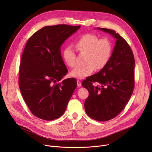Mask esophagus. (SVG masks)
Returning a JSON list of instances; mask_svg holds the SVG:
<instances>
[{
    "label": "esophagus",
    "mask_w": 152,
    "mask_h": 152,
    "mask_svg": "<svg viewBox=\"0 0 152 152\" xmlns=\"http://www.w3.org/2000/svg\"><path fill=\"white\" fill-rule=\"evenodd\" d=\"M77 85L78 87H80V86H82V84H81V82L79 80H77Z\"/></svg>",
    "instance_id": "esophagus-1"
}]
</instances>
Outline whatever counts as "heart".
Segmentation results:
<instances>
[{"mask_svg": "<svg viewBox=\"0 0 152 152\" xmlns=\"http://www.w3.org/2000/svg\"><path fill=\"white\" fill-rule=\"evenodd\" d=\"M77 49L80 53H86L85 65L77 66L72 70V76L83 79L92 74L95 70L104 68L111 58L113 46L110 39L101 38L95 34H86L81 36L75 42ZM62 58L65 63L70 67L76 65V56L74 49L67 46L62 51Z\"/></svg>", "mask_w": 152, "mask_h": 152, "instance_id": "heart-1", "label": "heart"}]
</instances>
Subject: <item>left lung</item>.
<instances>
[{"label": "left lung", "mask_w": 152, "mask_h": 152, "mask_svg": "<svg viewBox=\"0 0 152 152\" xmlns=\"http://www.w3.org/2000/svg\"><path fill=\"white\" fill-rule=\"evenodd\" d=\"M112 35L115 46L106 66L84 80L82 85L87 89L88 97L85 101V112L99 121L111 120L124 109L134 89L135 59L127 41L114 31L97 28ZM96 82L95 87L92 83Z\"/></svg>", "instance_id": "1"}]
</instances>
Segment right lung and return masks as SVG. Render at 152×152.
Returning a JSON list of instances; mask_svg holds the SVG:
<instances>
[{
    "label": "right lung",
    "instance_id": "obj_1",
    "mask_svg": "<svg viewBox=\"0 0 152 152\" xmlns=\"http://www.w3.org/2000/svg\"><path fill=\"white\" fill-rule=\"evenodd\" d=\"M80 27L48 26L28 40L20 65L19 88L29 110L38 118L53 120L62 116L76 88L75 78L58 82L68 72L61 47Z\"/></svg>",
    "mask_w": 152,
    "mask_h": 152
}]
</instances>
